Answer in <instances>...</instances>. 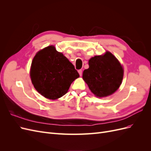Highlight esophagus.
<instances>
[{"mask_svg": "<svg viewBox=\"0 0 151 151\" xmlns=\"http://www.w3.org/2000/svg\"><path fill=\"white\" fill-rule=\"evenodd\" d=\"M78 72H79V74L80 76H82V72H83V70H82L81 69H80V70H78Z\"/></svg>", "mask_w": 151, "mask_h": 151, "instance_id": "esophagus-1", "label": "esophagus"}]
</instances>
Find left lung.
Wrapping results in <instances>:
<instances>
[{"label":"left lung","mask_w":151,"mask_h":151,"mask_svg":"<svg viewBox=\"0 0 151 151\" xmlns=\"http://www.w3.org/2000/svg\"><path fill=\"white\" fill-rule=\"evenodd\" d=\"M89 68L84 70L83 78L97 97L108 96L119 88L123 70L110 52L92 57L89 60Z\"/></svg>","instance_id":"8db88e82"}]
</instances>
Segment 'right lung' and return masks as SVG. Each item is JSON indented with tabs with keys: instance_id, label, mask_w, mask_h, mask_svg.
Masks as SVG:
<instances>
[{
	"instance_id": "obj_1",
	"label": "right lung",
	"mask_w": 151,
	"mask_h": 151,
	"mask_svg": "<svg viewBox=\"0 0 151 151\" xmlns=\"http://www.w3.org/2000/svg\"><path fill=\"white\" fill-rule=\"evenodd\" d=\"M30 76L39 93L47 98L56 99L67 93L79 74L62 53L49 46L36 53L31 63Z\"/></svg>"
}]
</instances>
